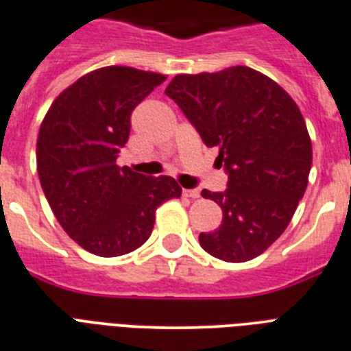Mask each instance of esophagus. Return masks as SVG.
<instances>
[{"instance_id":"esophagus-1","label":"esophagus","mask_w":351,"mask_h":351,"mask_svg":"<svg viewBox=\"0 0 351 351\" xmlns=\"http://www.w3.org/2000/svg\"><path fill=\"white\" fill-rule=\"evenodd\" d=\"M183 195L191 199H197L199 195H201V192H199L197 189H183Z\"/></svg>"}]
</instances>
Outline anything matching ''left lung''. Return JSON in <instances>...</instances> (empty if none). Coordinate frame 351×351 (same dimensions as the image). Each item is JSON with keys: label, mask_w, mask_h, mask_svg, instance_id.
<instances>
[{"label": "left lung", "mask_w": 351, "mask_h": 351, "mask_svg": "<svg viewBox=\"0 0 351 351\" xmlns=\"http://www.w3.org/2000/svg\"><path fill=\"white\" fill-rule=\"evenodd\" d=\"M166 96L208 147H219L217 160L229 175L226 192H201L223 217L199 243L220 261L255 258L283 234L308 187L313 150L301 110L276 82L248 66L176 75Z\"/></svg>", "instance_id": "left-lung-1"}]
</instances>
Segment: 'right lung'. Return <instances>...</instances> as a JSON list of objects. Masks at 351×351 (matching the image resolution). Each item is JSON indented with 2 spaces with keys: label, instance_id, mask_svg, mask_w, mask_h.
<instances>
[{
  "label": "right lung",
  "instance_id": "obj_1",
  "mask_svg": "<svg viewBox=\"0 0 351 351\" xmlns=\"http://www.w3.org/2000/svg\"><path fill=\"white\" fill-rule=\"evenodd\" d=\"M166 75L129 66L94 69L62 90L36 141V168L58 222L84 250L119 257L150 238L156 210L182 195L171 176L115 164L131 113Z\"/></svg>",
  "mask_w": 351,
  "mask_h": 351
}]
</instances>
